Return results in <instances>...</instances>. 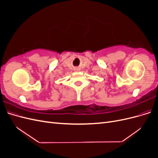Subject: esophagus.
<instances>
[{"instance_id": "34e87169", "label": "esophagus", "mask_w": 158, "mask_h": 158, "mask_svg": "<svg viewBox=\"0 0 158 158\" xmlns=\"http://www.w3.org/2000/svg\"><path fill=\"white\" fill-rule=\"evenodd\" d=\"M75 70H76V71H78V70H80V69H78V68H76V69H75Z\"/></svg>"}]
</instances>
